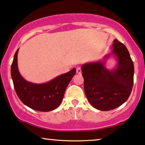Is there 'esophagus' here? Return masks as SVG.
<instances>
[{
  "instance_id": "1",
  "label": "esophagus",
  "mask_w": 145,
  "mask_h": 145,
  "mask_svg": "<svg viewBox=\"0 0 145 145\" xmlns=\"http://www.w3.org/2000/svg\"><path fill=\"white\" fill-rule=\"evenodd\" d=\"M76 72H77V73H78V74H81V68H80V67H77V68H76Z\"/></svg>"
}]
</instances>
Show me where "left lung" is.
Here are the masks:
<instances>
[{"mask_svg": "<svg viewBox=\"0 0 145 145\" xmlns=\"http://www.w3.org/2000/svg\"><path fill=\"white\" fill-rule=\"evenodd\" d=\"M113 53L104 60L81 66L84 89L90 104L100 111L117 108L128 100L133 85L134 66L126 47L114 39ZM113 55L118 60L115 68L109 71L105 66L106 60Z\"/></svg>", "mask_w": 145, "mask_h": 145, "instance_id": "obj_1", "label": "left lung"}]
</instances>
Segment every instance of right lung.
Here are the masks:
<instances>
[{"mask_svg": "<svg viewBox=\"0 0 145 145\" xmlns=\"http://www.w3.org/2000/svg\"><path fill=\"white\" fill-rule=\"evenodd\" d=\"M17 49L11 66V75L14 88L20 100L34 110L47 112L55 109L61 103L64 92L76 72L73 68L70 72L59 75L45 83L29 82L21 76L17 66Z\"/></svg>", "mask_w": 145, "mask_h": 145, "instance_id": "right-lung-1", "label": "right lung"}]
</instances>
